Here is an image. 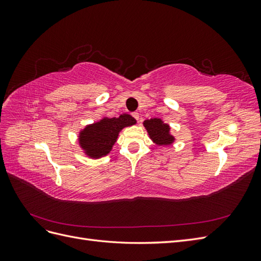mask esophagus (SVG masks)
<instances>
[{
  "label": "esophagus",
  "mask_w": 261,
  "mask_h": 261,
  "mask_svg": "<svg viewBox=\"0 0 261 261\" xmlns=\"http://www.w3.org/2000/svg\"><path fill=\"white\" fill-rule=\"evenodd\" d=\"M132 116H133L134 118H135L136 121L139 120V113H138V112H133V113H132Z\"/></svg>",
  "instance_id": "esophagus-1"
}]
</instances>
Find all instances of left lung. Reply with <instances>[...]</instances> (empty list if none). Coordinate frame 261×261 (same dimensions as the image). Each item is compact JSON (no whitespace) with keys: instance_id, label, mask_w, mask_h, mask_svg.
Masks as SVG:
<instances>
[{"instance_id":"obj_1","label":"left lung","mask_w":261,"mask_h":261,"mask_svg":"<svg viewBox=\"0 0 261 261\" xmlns=\"http://www.w3.org/2000/svg\"><path fill=\"white\" fill-rule=\"evenodd\" d=\"M145 127L151 139L156 145H170L174 138L170 135L169 125L163 124L159 118H151L145 121Z\"/></svg>"}]
</instances>
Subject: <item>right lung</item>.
Segmentation results:
<instances>
[{
    "label": "right lung",
    "mask_w": 261,
    "mask_h": 261,
    "mask_svg": "<svg viewBox=\"0 0 261 261\" xmlns=\"http://www.w3.org/2000/svg\"><path fill=\"white\" fill-rule=\"evenodd\" d=\"M135 123V118L128 114H122L120 117L103 118L99 123L86 127L81 133V146L92 158L103 156L110 152L120 130L125 126H130Z\"/></svg>",
    "instance_id": "add662e5"
}]
</instances>
